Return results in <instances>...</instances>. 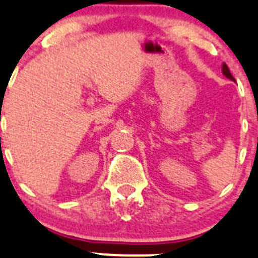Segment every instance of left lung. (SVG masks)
Here are the masks:
<instances>
[{
  "label": "left lung",
  "instance_id": "1",
  "mask_svg": "<svg viewBox=\"0 0 258 258\" xmlns=\"http://www.w3.org/2000/svg\"><path fill=\"white\" fill-rule=\"evenodd\" d=\"M223 74H224V76H225V78L230 79V80H234V78H233V75L230 74V70H229V67L227 66V63L223 64Z\"/></svg>",
  "mask_w": 258,
  "mask_h": 258
}]
</instances>
